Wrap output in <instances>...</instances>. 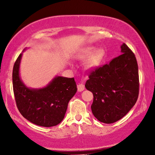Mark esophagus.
Here are the masks:
<instances>
[{"label": "esophagus", "mask_w": 155, "mask_h": 155, "mask_svg": "<svg viewBox=\"0 0 155 155\" xmlns=\"http://www.w3.org/2000/svg\"><path fill=\"white\" fill-rule=\"evenodd\" d=\"M84 90V85L83 84H78V92H82Z\"/></svg>", "instance_id": "obj_1"}]
</instances>
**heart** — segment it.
I'll return each mask as SVG.
<instances>
[{"label":"heart","mask_w":155,"mask_h":155,"mask_svg":"<svg viewBox=\"0 0 155 155\" xmlns=\"http://www.w3.org/2000/svg\"><path fill=\"white\" fill-rule=\"evenodd\" d=\"M104 56V51L101 48H97L94 51V48L92 46H88L82 49L78 54V58L85 59L89 56L87 61L86 66L88 69H94L100 64Z\"/></svg>","instance_id":"b5f03b06"}]
</instances>
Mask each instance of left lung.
<instances>
[{"mask_svg": "<svg viewBox=\"0 0 155 155\" xmlns=\"http://www.w3.org/2000/svg\"><path fill=\"white\" fill-rule=\"evenodd\" d=\"M122 54L92 71L85 87L93 93V115L104 124H113L128 113L139 94L138 66L135 55L126 44Z\"/></svg>", "mask_w": 155, "mask_h": 155, "instance_id": "left-lung-1", "label": "left lung"}]
</instances>
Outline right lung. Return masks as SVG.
I'll use <instances>...</instances> for the list:
<instances>
[{
    "label": "right lung",
    "instance_id": "right-lung-1",
    "mask_svg": "<svg viewBox=\"0 0 155 155\" xmlns=\"http://www.w3.org/2000/svg\"><path fill=\"white\" fill-rule=\"evenodd\" d=\"M22 57V53L16 60L12 71L15 99L19 111L23 117L37 126H56L64 118L69 101L78 90L74 78L56 76L44 87H28L20 75Z\"/></svg>",
    "mask_w": 155,
    "mask_h": 155
}]
</instances>
